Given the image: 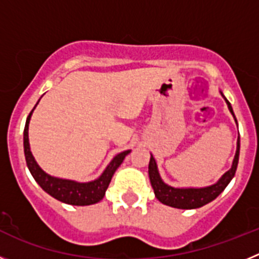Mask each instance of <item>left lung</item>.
<instances>
[{
	"label": "left lung",
	"mask_w": 259,
	"mask_h": 259,
	"mask_svg": "<svg viewBox=\"0 0 259 259\" xmlns=\"http://www.w3.org/2000/svg\"><path fill=\"white\" fill-rule=\"evenodd\" d=\"M223 98L226 100L230 109L231 114L233 115L235 120L236 116L233 114V110L228 100L224 97L223 93L221 92ZM237 123V120H236ZM239 154H240V137L237 139V148L236 154L233 158L232 166L230 170L222 176L221 179L215 184L209 185V187H203V188H174L171 185H167L163 180L161 179V175L158 172L157 162H155L154 157L150 155L149 161V179L150 184H152L153 189H154V194L158 201H161L162 203L167 205V206L176 207V209H197V207L203 206L206 203L211 202L212 200L218 197L219 194L224 191V188L230 184L232 178L236 172L237 163H239Z\"/></svg>",
	"instance_id": "left-lung-1"
}]
</instances>
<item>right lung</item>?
I'll return each mask as SVG.
<instances>
[{
  "instance_id": "1",
  "label": "right lung",
  "mask_w": 259,
  "mask_h": 259,
  "mask_svg": "<svg viewBox=\"0 0 259 259\" xmlns=\"http://www.w3.org/2000/svg\"><path fill=\"white\" fill-rule=\"evenodd\" d=\"M32 113H33V110L29 113L28 118H27L24 134H23V145H24V155H26L27 166H28V170L32 174V176H33V179L37 182V184L48 194H50L52 197L61 201V202L68 203V205H76V206H87V205H93V203L100 202L104 198L105 192H106L107 187H109L110 182H111L114 172L122 164L125 155L128 153H131V150H124V152L116 154L113 158V161L107 164V167L105 168L104 172L101 174V176L98 179L93 180V182L77 183L75 180L59 179V178L50 176L44 170H41V167L35 161V158H33L31 153V149H29L28 125Z\"/></svg>"
}]
</instances>
